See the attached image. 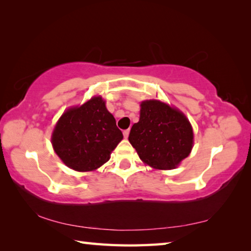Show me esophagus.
<instances>
[{"label": "esophagus", "instance_id": "34e87169", "mask_svg": "<svg viewBox=\"0 0 251 251\" xmlns=\"http://www.w3.org/2000/svg\"><path fill=\"white\" fill-rule=\"evenodd\" d=\"M123 134H124V137L127 138V137H128V135H129V129L124 130V131H123Z\"/></svg>", "mask_w": 251, "mask_h": 251}]
</instances>
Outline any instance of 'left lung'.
Instances as JSON below:
<instances>
[{
	"mask_svg": "<svg viewBox=\"0 0 251 251\" xmlns=\"http://www.w3.org/2000/svg\"><path fill=\"white\" fill-rule=\"evenodd\" d=\"M138 123L128 141L147 166L171 171L179 166L194 147L193 126L180 109L159 100L141 101Z\"/></svg>",
	"mask_w": 251,
	"mask_h": 251,
	"instance_id": "1",
	"label": "left lung"
}]
</instances>
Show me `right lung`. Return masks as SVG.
<instances>
[{
	"label": "right lung",
	"instance_id": "obj_1",
	"mask_svg": "<svg viewBox=\"0 0 251 251\" xmlns=\"http://www.w3.org/2000/svg\"><path fill=\"white\" fill-rule=\"evenodd\" d=\"M122 139L115 118L100 95L65 109L50 136L63 164L79 173L95 172L107 163Z\"/></svg>",
	"mask_w": 251,
	"mask_h": 251
}]
</instances>
